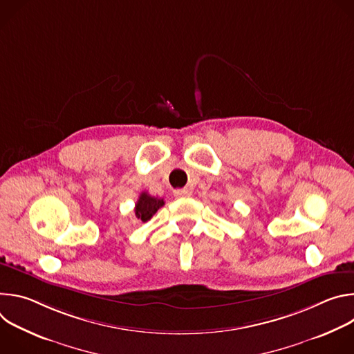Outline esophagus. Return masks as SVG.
<instances>
[{"mask_svg":"<svg viewBox=\"0 0 354 354\" xmlns=\"http://www.w3.org/2000/svg\"><path fill=\"white\" fill-rule=\"evenodd\" d=\"M174 194H175L176 197H189V196L192 194V192H190L189 189H176V190L174 192Z\"/></svg>","mask_w":354,"mask_h":354,"instance_id":"34e87169","label":"esophagus"}]
</instances>
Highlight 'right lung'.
I'll list each match as a JSON object with an SVG mask.
<instances>
[{
	"label": "right lung",
	"mask_w": 354,
	"mask_h": 354,
	"mask_svg": "<svg viewBox=\"0 0 354 354\" xmlns=\"http://www.w3.org/2000/svg\"><path fill=\"white\" fill-rule=\"evenodd\" d=\"M164 205H165L164 198L149 196L147 192H142L137 200L136 207H134L136 217L138 220H141L142 223H147Z\"/></svg>",
	"instance_id": "1"
}]
</instances>
